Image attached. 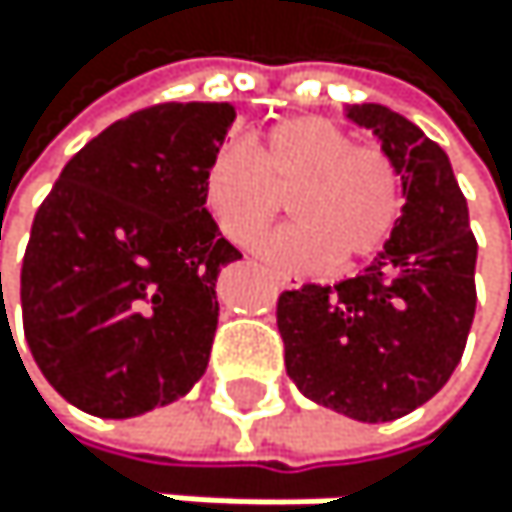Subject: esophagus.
I'll use <instances>...</instances> for the list:
<instances>
[{
  "instance_id": "obj_1",
  "label": "esophagus",
  "mask_w": 512,
  "mask_h": 512,
  "mask_svg": "<svg viewBox=\"0 0 512 512\" xmlns=\"http://www.w3.org/2000/svg\"><path fill=\"white\" fill-rule=\"evenodd\" d=\"M276 285H279V288H294V282H291L288 276H276Z\"/></svg>"
}]
</instances>
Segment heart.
Instances as JSON below:
<instances>
[{
    "instance_id": "heart-1",
    "label": "heart",
    "mask_w": 512,
    "mask_h": 512,
    "mask_svg": "<svg viewBox=\"0 0 512 512\" xmlns=\"http://www.w3.org/2000/svg\"><path fill=\"white\" fill-rule=\"evenodd\" d=\"M288 193L291 224L261 242V258L285 273L334 261L350 267L378 254L402 214V174L393 156L322 116L273 125L258 150L227 141L202 174L205 208L236 245H251Z\"/></svg>"
}]
</instances>
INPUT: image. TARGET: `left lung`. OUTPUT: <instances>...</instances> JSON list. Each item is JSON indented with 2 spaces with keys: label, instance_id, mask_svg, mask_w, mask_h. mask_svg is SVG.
<instances>
[{
  "label": "left lung",
  "instance_id": "8db88e82",
  "mask_svg": "<svg viewBox=\"0 0 512 512\" xmlns=\"http://www.w3.org/2000/svg\"><path fill=\"white\" fill-rule=\"evenodd\" d=\"M402 174V214L384 251L338 285L282 291L276 325L298 390L365 424L433 399L458 368L476 313V236L445 150L405 116L350 107Z\"/></svg>",
  "mask_w": 512,
  "mask_h": 512
}]
</instances>
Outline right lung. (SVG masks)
<instances>
[{"instance_id":"1","label":"right lung","mask_w":512,"mask_h":512,"mask_svg":"<svg viewBox=\"0 0 512 512\" xmlns=\"http://www.w3.org/2000/svg\"><path fill=\"white\" fill-rule=\"evenodd\" d=\"M233 119L230 104L202 101L137 110L91 137L36 211L24 338L88 415H144L205 375L214 282L242 254L208 214L202 174Z\"/></svg>"}]
</instances>
